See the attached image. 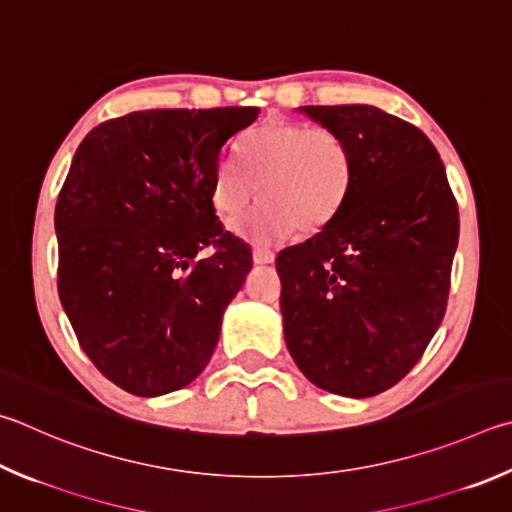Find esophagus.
<instances>
[{
    "mask_svg": "<svg viewBox=\"0 0 512 512\" xmlns=\"http://www.w3.org/2000/svg\"><path fill=\"white\" fill-rule=\"evenodd\" d=\"M253 262L255 264H273L275 262V253L268 248H255L253 250Z\"/></svg>",
    "mask_w": 512,
    "mask_h": 512,
    "instance_id": "esophagus-1",
    "label": "esophagus"
}]
</instances>
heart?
I'll use <instances>...</instances> for the list:
<instances>
[{
  "instance_id": "b5f03b06",
  "label": "heart",
  "mask_w": 512,
  "mask_h": 512,
  "mask_svg": "<svg viewBox=\"0 0 512 512\" xmlns=\"http://www.w3.org/2000/svg\"><path fill=\"white\" fill-rule=\"evenodd\" d=\"M232 235L255 246L280 244L297 232H320L345 208L353 185V159L345 138L327 127L271 123L248 132L237 154H221L212 172V203L239 215Z\"/></svg>"
}]
</instances>
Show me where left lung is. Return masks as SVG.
Listing matches in <instances>:
<instances>
[{
  "instance_id": "obj_1",
  "label": "left lung",
  "mask_w": 512,
  "mask_h": 512,
  "mask_svg": "<svg viewBox=\"0 0 512 512\" xmlns=\"http://www.w3.org/2000/svg\"><path fill=\"white\" fill-rule=\"evenodd\" d=\"M345 138L349 199L277 255L284 338L324 392L367 398L407 376L445 315L459 210L421 129L371 105L300 107Z\"/></svg>"
}]
</instances>
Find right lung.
<instances>
[{
	"mask_svg": "<svg viewBox=\"0 0 512 512\" xmlns=\"http://www.w3.org/2000/svg\"><path fill=\"white\" fill-rule=\"evenodd\" d=\"M259 107L147 109L91 129L55 206L58 293L80 347L136 396L190 385L253 268L221 226L212 172ZM212 245L216 253L196 255Z\"/></svg>",
	"mask_w": 512,
	"mask_h": 512,
	"instance_id": "add662e5",
	"label": "right lung"
}]
</instances>
